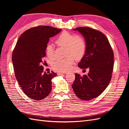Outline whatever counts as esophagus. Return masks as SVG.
<instances>
[{"label":"esophagus","instance_id":"1","mask_svg":"<svg viewBox=\"0 0 129 129\" xmlns=\"http://www.w3.org/2000/svg\"><path fill=\"white\" fill-rule=\"evenodd\" d=\"M64 74V73L57 72V75H62V74ZM64 74H65V73H64Z\"/></svg>","mask_w":129,"mask_h":129}]
</instances>
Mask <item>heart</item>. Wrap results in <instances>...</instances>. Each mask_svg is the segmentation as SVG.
Segmentation results:
<instances>
[{
  "label": "heart",
  "mask_w": 129,
  "mask_h": 129,
  "mask_svg": "<svg viewBox=\"0 0 129 129\" xmlns=\"http://www.w3.org/2000/svg\"><path fill=\"white\" fill-rule=\"evenodd\" d=\"M58 47H64L65 56L63 59H57L52 63V67L55 71L66 72L71 69L74 62V58L79 60L82 57L86 51L87 45L84 38L80 35H75L67 31L62 32L55 40ZM46 52L50 59L54 57V49L52 45L46 46Z\"/></svg>",
  "instance_id": "b5f03b06"
}]
</instances>
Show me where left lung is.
Here are the masks:
<instances>
[{
  "label": "left lung",
  "instance_id": "obj_1",
  "mask_svg": "<svg viewBox=\"0 0 129 129\" xmlns=\"http://www.w3.org/2000/svg\"><path fill=\"white\" fill-rule=\"evenodd\" d=\"M86 42L85 54L78 66L89 68L88 75L81 76L75 74L72 88L79 99L88 101L100 95L107 88L111 79L114 68V52L105 35L88 27H77Z\"/></svg>",
  "mask_w": 129,
  "mask_h": 129
}]
</instances>
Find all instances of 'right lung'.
I'll return each mask as SVG.
<instances>
[{
    "label": "right lung",
    "mask_w": 129,
    "mask_h": 129,
    "mask_svg": "<svg viewBox=\"0 0 129 129\" xmlns=\"http://www.w3.org/2000/svg\"><path fill=\"white\" fill-rule=\"evenodd\" d=\"M61 29L39 26L27 29L19 37L12 53L15 76L22 91L30 99L41 100L52 90L51 80L57 74L44 72L42 59L49 38Z\"/></svg>",
    "instance_id": "add662e5"
}]
</instances>
